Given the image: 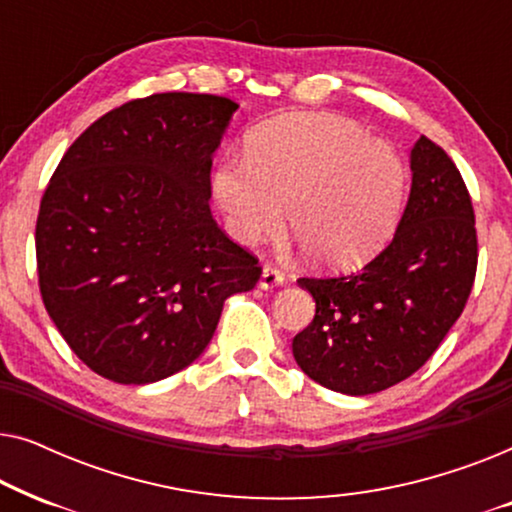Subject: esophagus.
<instances>
[{
    "label": "esophagus",
    "mask_w": 512,
    "mask_h": 512,
    "mask_svg": "<svg viewBox=\"0 0 512 512\" xmlns=\"http://www.w3.org/2000/svg\"><path fill=\"white\" fill-rule=\"evenodd\" d=\"M261 289H275V286L284 284V272L275 268V265H265L263 275H261Z\"/></svg>",
    "instance_id": "obj_1"
}]
</instances>
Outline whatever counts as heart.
I'll list each match as a JSON object with an SVG mask.
<instances>
[{
    "label": "heart",
    "mask_w": 512,
    "mask_h": 512,
    "mask_svg": "<svg viewBox=\"0 0 512 512\" xmlns=\"http://www.w3.org/2000/svg\"><path fill=\"white\" fill-rule=\"evenodd\" d=\"M408 170L394 146L328 114L272 118L212 174L228 235L254 244L286 221L314 263L349 268L394 235Z\"/></svg>",
    "instance_id": "heart-1"
}]
</instances>
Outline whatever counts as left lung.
I'll return each mask as SVG.
<instances>
[{
  "label": "left lung",
  "mask_w": 512,
  "mask_h": 512,
  "mask_svg": "<svg viewBox=\"0 0 512 512\" xmlns=\"http://www.w3.org/2000/svg\"><path fill=\"white\" fill-rule=\"evenodd\" d=\"M412 186L387 247L361 270L300 277L317 312L293 359L321 387L384 391L417 373L464 312L478 270V233L457 165L429 137L410 153Z\"/></svg>",
  "instance_id": "1"
}]
</instances>
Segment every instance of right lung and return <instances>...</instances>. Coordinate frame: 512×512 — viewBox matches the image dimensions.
<instances>
[{"mask_svg": "<svg viewBox=\"0 0 512 512\" xmlns=\"http://www.w3.org/2000/svg\"><path fill=\"white\" fill-rule=\"evenodd\" d=\"M237 104L158 93L90 125L37 216L39 291L72 352L118 384L191 366L258 258L212 219V156Z\"/></svg>", "mask_w": 512, "mask_h": 512, "instance_id": "add662e5", "label": "right lung"}]
</instances>
